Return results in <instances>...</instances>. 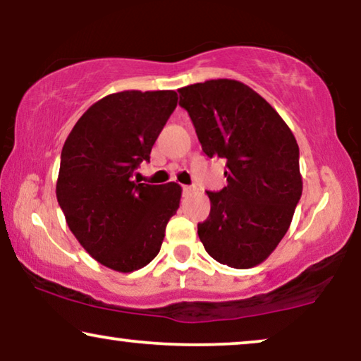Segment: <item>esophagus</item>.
<instances>
[{
    "mask_svg": "<svg viewBox=\"0 0 361 361\" xmlns=\"http://www.w3.org/2000/svg\"><path fill=\"white\" fill-rule=\"evenodd\" d=\"M194 190H195L194 185H182V194H184V195H189Z\"/></svg>",
    "mask_w": 361,
    "mask_h": 361,
    "instance_id": "1",
    "label": "esophagus"
}]
</instances>
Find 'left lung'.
Wrapping results in <instances>:
<instances>
[{"label": "left lung", "mask_w": 361, "mask_h": 361, "mask_svg": "<svg viewBox=\"0 0 361 361\" xmlns=\"http://www.w3.org/2000/svg\"><path fill=\"white\" fill-rule=\"evenodd\" d=\"M202 149L226 161V187L207 192L209 219L197 225L207 253L248 269L288 231L302 195L299 146L278 111L253 88L219 78L179 88Z\"/></svg>", "instance_id": "1"}]
</instances>
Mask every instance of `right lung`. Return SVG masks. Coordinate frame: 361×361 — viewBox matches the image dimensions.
I'll list each match as a JSON object with an SVG mask.
<instances>
[{
	"label": "right lung",
	"instance_id": "1",
	"mask_svg": "<svg viewBox=\"0 0 361 361\" xmlns=\"http://www.w3.org/2000/svg\"><path fill=\"white\" fill-rule=\"evenodd\" d=\"M177 106L174 90L111 93L75 123L61 154L56 194L68 228L106 268L131 273L159 253L182 189L133 180Z\"/></svg>",
	"mask_w": 361,
	"mask_h": 361
}]
</instances>
